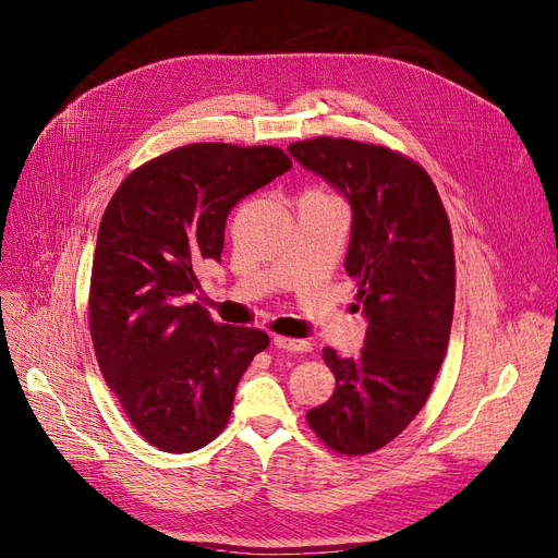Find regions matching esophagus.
<instances>
[{"instance_id": "34e87169", "label": "esophagus", "mask_w": 558, "mask_h": 558, "mask_svg": "<svg viewBox=\"0 0 558 558\" xmlns=\"http://www.w3.org/2000/svg\"><path fill=\"white\" fill-rule=\"evenodd\" d=\"M274 345L282 353H310L312 345L301 339H287V337H274Z\"/></svg>"}]
</instances>
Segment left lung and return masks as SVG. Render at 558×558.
I'll use <instances>...</instances> for the list:
<instances>
[{
  "label": "left lung",
  "instance_id": "obj_1",
  "mask_svg": "<svg viewBox=\"0 0 558 558\" xmlns=\"http://www.w3.org/2000/svg\"><path fill=\"white\" fill-rule=\"evenodd\" d=\"M287 151L350 203L345 274L357 284L368 324L357 360L324 350L337 389L310 409L307 423L335 452L368 454L416 418L448 350L454 312L450 221L427 171L387 146L314 137Z\"/></svg>",
  "mask_w": 558,
  "mask_h": 558
}]
</instances>
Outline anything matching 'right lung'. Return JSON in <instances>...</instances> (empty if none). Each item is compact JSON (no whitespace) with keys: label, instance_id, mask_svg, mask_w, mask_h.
Returning a JSON list of instances; mask_svg holds the SVG:
<instances>
[{"label":"right lung","instance_id":"1","mask_svg":"<svg viewBox=\"0 0 558 558\" xmlns=\"http://www.w3.org/2000/svg\"><path fill=\"white\" fill-rule=\"evenodd\" d=\"M289 169L278 146L187 144L126 175L104 213L90 280L97 362L133 427L165 452L219 436L269 345L267 332L215 324L190 296L196 264L221 259L228 213Z\"/></svg>","mask_w":558,"mask_h":558}]
</instances>
